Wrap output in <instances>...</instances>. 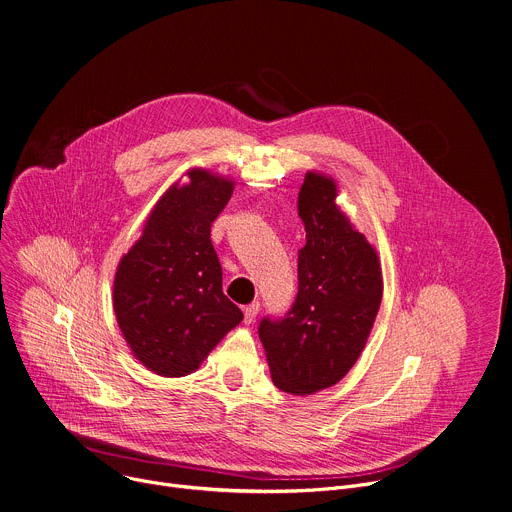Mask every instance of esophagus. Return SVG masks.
I'll list each match as a JSON object with an SVG mask.
<instances>
[{
  "instance_id": "34e87169",
  "label": "esophagus",
  "mask_w": 512,
  "mask_h": 512,
  "mask_svg": "<svg viewBox=\"0 0 512 512\" xmlns=\"http://www.w3.org/2000/svg\"><path fill=\"white\" fill-rule=\"evenodd\" d=\"M243 312H245V322H247V324L255 322V318H257V314H259V302H253V304L245 306Z\"/></svg>"
}]
</instances>
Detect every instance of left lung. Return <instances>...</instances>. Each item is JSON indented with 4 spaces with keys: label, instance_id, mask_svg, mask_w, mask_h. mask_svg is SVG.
Instances as JSON below:
<instances>
[{
    "label": "left lung",
    "instance_id": "1",
    "mask_svg": "<svg viewBox=\"0 0 512 512\" xmlns=\"http://www.w3.org/2000/svg\"><path fill=\"white\" fill-rule=\"evenodd\" d=\"M298 214L306 229L298 296L281 318L259 322V338L275 387L312 395L336 385L360 356L381 306L383 279L375 249L336 206L334 180L308 172Z\"/></svg>",
    "mask_w": 512,
    "mask_h": 512
}]
</instances>
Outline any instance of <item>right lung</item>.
Masks as SVG:
<instances>
[{
  "mask_svg": "<svg viewBox=\"0 0 512 512\" xmlns=\"http://www.w3.org/2000/svg\"><path fill=\"white\" fill-rule=\"evenodd\" d=\"M152 210L141 239L123 255L113 308L133 354L162 377H184L243 312L223 294V267L210 227L225 210L233 182L188 172Z\"/></svg>",
  "mask_w": 512,
  "mask_h": 512,
  "instance_id": "add662e5",
  "label": "right lung"
}]
</instances>
